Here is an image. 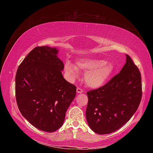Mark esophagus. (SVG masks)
Masks as SVG:
<instances>
[{
	"label": "esophagus",
	"instance_id": "obj_1",
	"mask_svg": "<svg viewBox=\"0 0 153 153\" xmlns=\"http://www.w3.org/2000/svg\"><path fill=\"white\" fill-rule=\"evenodd\" d=\"M83 91V89L79 88V87H77V93H78V94H79V93H82Z\"/></svg>",
	"mask_w": 153,
	"mask_h": 153
}]
</instances>
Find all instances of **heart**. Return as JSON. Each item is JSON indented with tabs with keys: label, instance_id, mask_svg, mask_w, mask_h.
<instances>
[{
	"label": "heart",
	"instance_id": "obj_1",
	"mask_svg": "<svg viewBox=\"0 0 153 153\" xmlns=\"http://www.w3.org/2000/svg\"><path fill=\"white\" fill-rule=\"evenodd\" d=\"M64 69L71 79L78 76L79 71L85 72V82L91 88L101 87L108 82L115 71L112 62L97 58H83L77 62L76 66L67 61Z\"/></svg>",
	"mask_w": 153,
	"mask_h": 153
}]
</instances>
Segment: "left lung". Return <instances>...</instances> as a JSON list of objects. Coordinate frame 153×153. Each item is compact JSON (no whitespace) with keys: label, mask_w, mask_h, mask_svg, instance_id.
<instances>
[{"label":"left lung","mask_w":153,"mask_h":153,"mask_svg":"<svg viewBox=\"0 0 153 153\" xmlns=\"http://www.w3.org/2000/svg\"><path fill=\"white\" fill-rule=\"evenodd\" d=\"M87 94L85 114L89 128L98 134H111L137 111L142 97L140 71L126 54V62L120 72L105 85Z\"/></svg>","instance_id":"8db88e82"}]
</instances>
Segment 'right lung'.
<instances>
[{"mask_svg":"<svg viewBox=\"0 0 153 153\" xmlns=\"http://www.w3.org/2000/svg\"><path fill=\"white\" fill-rule=\"evenodd\" d=\"M56 48H33L16 75V99L22 116L35 128L53 132L62 126L76 95V87L64 78V64Z\"/></svg>","mask_w":153,"mask_h":153,"instance_id":"add662e5","label":"right lung"}]
</instances>
